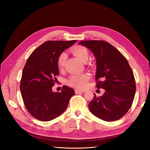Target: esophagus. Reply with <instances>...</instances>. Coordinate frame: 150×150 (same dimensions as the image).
Masks as SVG:
<instances>
[{"label": "esophagus", "instance_id": "1", "mask_svg": "<svg viewBox=\"0 0 150 150\" xmlns=\"http://www.w3.org/2000/svg\"><path fill=\"white\" fill-rule=\"evenodd\" d=\"M84 91L83 90H80V89H75V93L76 94H79V93H84Z\"/></svg>", "mask_w": 150, "mask_h": 150}]
</instances>
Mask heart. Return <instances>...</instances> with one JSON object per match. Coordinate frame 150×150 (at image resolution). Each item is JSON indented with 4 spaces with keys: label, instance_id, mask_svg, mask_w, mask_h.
<instances>
[{
    "label": "heart",
    "instance_id": "heart-1",
    "mask_svg": "<svg viewBox=\"0 0 150 150\" xmlns=\"http://www.w3.org/2000/svg\"><path fill=\"white\" fill-rule=\"evenodd\" d=\"M72 52L80 61L83 62H86L89 59V52L88 49L84 47L76 46L72 49ZM67 57V54L65 52H61L59 55L57 60V64L59 69H62L64 68ZM89 76L86 74H73L71 75L67 79V83L72 87L77 88H84L87 85V82L89 80Z\"/></svg>",
    "mask_w": 150,
    "mask_h": 150
}]
</instances>
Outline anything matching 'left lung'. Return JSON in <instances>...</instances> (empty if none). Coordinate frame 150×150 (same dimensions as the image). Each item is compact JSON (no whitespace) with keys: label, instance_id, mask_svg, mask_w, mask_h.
Segmentation results:
<instances>
[{"label":"left lung","instance_id":"left-lung-1","mask_svg":"<svg viewBox=\"0 0 150 150\" xmlns=\"http://www.w3.org/2000/svg\"><path fill=\"white\" fill-rule=\"evenodd\" d=\"M88 47L96 59L97 88H103V96H94L89 104L90 111L106 121L120 119L131 108L136 92L132 69L123 55L103 40H84L78 43Z\"/></svg>","mask_w":150,"mask_h":150}]
</instances>
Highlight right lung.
Returning <instances> with one entry per match:
<instances>
[{
	"mask_svg": "<svg viewBox=\"0 0 150 150\" xmlns=\"http://www.w3.org/2000/svg\"><path fill=\"white\" fill-rule=\"evenodd\" d=\"M77 42L49 40L32 52L22 71L20 89L24 105L35 119L49 121L64 112L74 90L63 86L61 92L52 87L59 75L57 64L59 54Z\"/></svg>",
	"mask_w": 150,
	"mask_h": 150,
	"instance_id": "obj_1",
	"label": "right lung"
}]
</instances>
